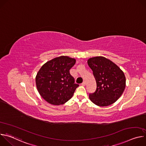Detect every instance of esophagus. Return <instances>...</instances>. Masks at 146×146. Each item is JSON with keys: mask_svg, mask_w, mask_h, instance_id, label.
<instances>
[{"mask_svg": "<svg viewBox=\"0 0 146 146\" xmlns=\"http://www.w3.org/2000/svg\"><path fill=\"white\" fill-rule=\"evenodd\" d=\"M81 85L82 86H86V82H83L82 84H81Z\"/></svg>", "mask_w": 146, "mask_h": 146, "instance_id": "1", "label": "esophagus"}]
</instances>
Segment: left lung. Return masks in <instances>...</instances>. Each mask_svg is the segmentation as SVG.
<instances>
[{
	"mask_svg": "<svg viewBox=\"0 0 146 146\" xmlns=\"http://www.w3.org/2000/svg\"><path fill=\"white\" fill-rule=\"evenodd\" d=\"M87 63L96 82V91L89 94L91 101L102 107L115 102L126 87L123 71L111 60L102 56L90 58Z\"/></svg>",
	"mask_w": 146,
	"mask_h": 146,
	"instance_id": "1",
	"label": "left lung"
}]
</instances>
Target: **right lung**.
Returning a JSON list of instances; mask_svg holds the SVG:
<instances>
[{
	"label": "right lung",
	"mask_w": 146,
	"mask_h": 146,
	"mask_svg": "<svg viewBox=\"0 0 146 146\" xmlns=\"http://www.w3.org/2000/svg\"><path fill=\"white\" fill-rule=\"evenodd\" d=\"M76 62L74 58L60 56L48 60L39 69L35 78L36 85L46 102L60 105L72 98L78 87L69 72Z\"/></svg>",
	"instance_id": "add662e5"
}]
</instances>
